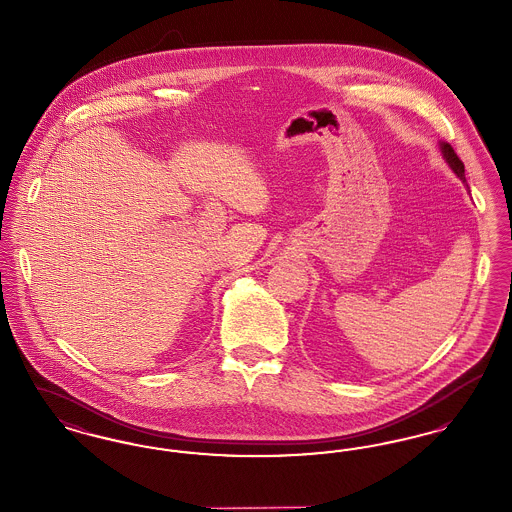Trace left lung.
Segmentation results:
<instances>
[{"label": "left lung", "instance_id": "left-lung-1", "mask_svg": "<svg viewBox=\"0 0 512 512\" xmlns=\"http://www.w3.org/2000/svg\"><path fill=\"white\" fill-rule=\"evenodd\" d=\"M439 149H441V155H443V159H445V163L449 165V169L457 174V178H461L463 182H466V178H464V165L463 161L457 157V153H455V149L449 146V144H445V142H439Z\"/></svg>", "mask_w": 512, "mask_h": 512}]
</instances>
